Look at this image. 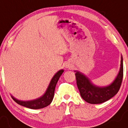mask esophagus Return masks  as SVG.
I'll return each mask as SVG.
<instances>
[{
  "label": "esophagus",
  "instance_id": "obj_1",
  "mask_svg": "<svg viewBox=\"0 0 128 128\" xmlns=\"http://www.w3.org/2000/svg\"><path fill=\"white\" fill-rule=\"evenodd\" d=\"M66 67H67V68H72V66H71L70 65H67V66H66Z\"/></svg>",
  "mask_w": 128,
  "mask_h": 128
}]
</instances>
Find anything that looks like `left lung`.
<instances>
[{"mask_svg": "<svg viewBox=\"0 0 128 128\" xmlns=\"http://www.w3.org/2000/svg\"><path fill=\"white\" fill-rule=\"evenodd\" d=\"M75 72L76 84L82 98L86 102L92 104L103 103L116 94L120 88L123 76V57L121 58L119 73L114 81L108 86H98L81 72L76 70Z\"/></svg>", "mask_w": 128, "mask_h": 128, "instance_id": "left-lung-1", "label": "left lung"}]
</instances>
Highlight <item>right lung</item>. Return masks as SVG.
<instances>
[{
    "label": "right lung",
    "mask_w": 128,
    "mask_h": 128,
    "mask_svg": "<svg viewBox=\"0 0 128 128\" xmlns=\"http://www.w3.org/2000/svg\"><path fill=\"white\" fill-rule=\"evenodd\" d=\"M63 72H64V70L61 69L54 75L48 88H47L46 92L40 98L34 99V100H27V101L18 100L12 96V99L18 104L24 106V107H28V108H31V109H40V108H44V107L49 106L53 100L55 87H56L59 78L62 74L63 73Z\"/></svg>",
    "instance_id": "add662e5"
}]
</instances>
